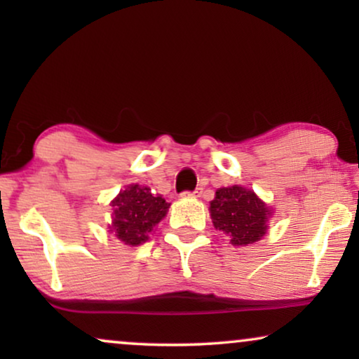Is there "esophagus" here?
<instances>
[{
  "mask_svg": "<svg viewBox=\"0 0 359 359\" xmlns=\"http://www.w3.org/2000/svg\"><path fill=\"white\" fill-rule=\"evenodd\" d=\"M181 196H191V198H201V196H203V189L198 188V189H194V191H184V193L181 194Z\"/></svg>",
  "mask_w": 359,
  "mask_h": 359,
  "instance_id": "esophagus-1",
  "label": "esophagus"
}]
</instances>
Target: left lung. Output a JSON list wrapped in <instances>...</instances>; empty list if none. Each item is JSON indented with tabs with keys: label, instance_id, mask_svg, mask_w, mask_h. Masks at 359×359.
I'll return each instance as SVG.
<instances>
[{
	"label": "left lung",
	"instance_id": "8db88e82",
	"mask_svg": "<svg viewBox=\"0 0 359 359\" xmlns=\"http://www.w3.org/2000/svg\"><path fill=\"white\" fill-rule=\"evenodd\" d=\"M269 214L263 201L242 186L220 188L215 191L214 201H210L214 227L227 233L235 247L258 242L266 233Z\"/></svg>",
	"mask_w": 359,
	"mask_h": 359
}]
</instances>
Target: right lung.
Segmentation results:
<instances>
[{
    "label": "right lung",
    "mask_w": 359,
    "mask_h": 359,
    "mask_svg": "<svg viewBox=\"0 0 359 359\" xmlns=\"http://www.w3.org/2000/svg\"><path fill=\"white\" fill-rule=\"evenodd\" d=\"M114 215H112L111 232L126 245L144 243L156 224L165 217L170 204L151 193L150 188L139 184L127 186L119 196L112 201Z\"/></svg>",
    "instance_id": "add662e5"
}]
</instances>
